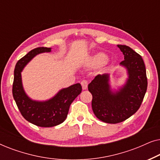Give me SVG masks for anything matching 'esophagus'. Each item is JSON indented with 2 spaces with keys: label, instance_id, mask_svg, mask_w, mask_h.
<instances>
[{
  "label": "esophagus",
  "instance_id": "esophagus-1",
  "mask_svg": "<svg viewBox=\"0 0 160 160\" xmlns=\"http://www.w3.org/2000/svg\"><path fill=\"white\" fill-rule=\"evenodd\" d=\"M81 84L82 86V89H87V86H88V82L87 80H82V82H81Z\"/></svg>",
  "mask_w": 160,
  "mask_h": 160
}]
</instances>
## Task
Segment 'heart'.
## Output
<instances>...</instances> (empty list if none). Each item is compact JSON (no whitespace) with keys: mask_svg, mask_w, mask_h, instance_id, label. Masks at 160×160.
Returning <instances> with one entry per match:
<instances>
[{"mask_svg":"<svg viewBox=\"0 0 160 160\" xmlns=\"http://www.w3.org/2000/svg\"><path fill=\"white\" fill-rule=\"evenodd\" d=\"M107 60V56L104 53L99 52L92 57L90 59V64L92 65H100L103 64Z\"/></svg>","mask_w":160,"mask_h":160,"instance_id":"b5f03b06","label":"heart"}]
</instances>
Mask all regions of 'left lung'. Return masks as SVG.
<instances>
[{
	"label": "left lung",
	"mask_w": 160,
	"mask_h": 160,
	"mask_svg": "<svg viewBox=\"0 0 160 160\" xmlns=\"http://www.w3.org/2000/svg\"><path fill=\"white\" fill-rule=\"evenodd\" d=\"M124 54L120 65L127 70L128 78L118 89H112L109 74H98L89 83L92 95V108L98 119L117 124L128 119L138 110L147 89V78L141 56L130 47L117 45Z\"/></svg>",
	"instance_id": "1"
}]
</instances>
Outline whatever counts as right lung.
Here are the masks:
<instances>
[{
	"instance_id": "1",
	"label": "right lung",
	"mask_w": 160,
	"mask_h": 160,
	"mask_svg": "<svg viewBox=\"0 0 160 160\" xmlns=\"http://www.w3.org/2000/svg\"><path fill=\"white\" fill-rule=\"evenodd\" d=\"M52 48L38 47L31 50L17 62L14 73L12 93L21 114L30 123L42 128H50L62 123L66 119L72 102L82 92L79 83L60 89L49 100H32L26 94L22 85V74L24 68L34 57L50 52Z\"/></svg>"
}]
</instances>
